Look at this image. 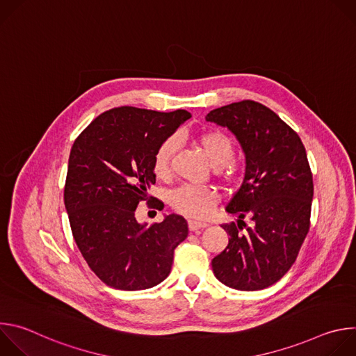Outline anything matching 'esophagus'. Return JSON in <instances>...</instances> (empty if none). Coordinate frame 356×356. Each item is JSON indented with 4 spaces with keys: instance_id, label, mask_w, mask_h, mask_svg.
Instances as JSON below:
<instances>
[{
    "instance_id": "34e87169",
    "label": "esophagus",
    "mask_w": 356,
    "mask_h": 356,
    "mask_svg": "<svg viewBox=\"0 0 356 356\" xmlns=\"http://www.w3.org/2000/svg\"><path fill=\"white\" fill-rule=\"evenodd\" d=\"M209 224L206 222H198V221H194V220H188V229L190 231H198V229H202V228H207Z\"/></svg>"
}]
</instances>
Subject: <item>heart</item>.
I'll use <instances>...</instances> for the list:
<instances>
[{"label":"heart","instance_id":"1","mask_svg":"<svg viewBox=\"0 0 356 356\" xmlns=\"http://www.w3.org/2000/svg\"><path fill=\"white\" fill-rule=\"evenodd\" d=\"M197 142L209 156L217 173L227 177L235 175V168L232 166L235 146L225 134L220 131H206L198 135ZM177 146L179 139L176 136H170L159 145L154 158V170L156 176L168 177L170 175ZM218 200V193L206 186L183 184L170 194V204L173 209L193 218L209 217L213 209L217 206Z\"/></svg>","mask_w":356,"mask_h":356}]
</instances>
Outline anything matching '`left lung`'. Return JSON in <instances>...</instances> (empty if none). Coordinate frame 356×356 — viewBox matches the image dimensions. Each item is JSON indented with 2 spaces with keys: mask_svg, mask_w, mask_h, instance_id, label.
Returning <instances> with one entry per match:
<instances>
[{
  "mask_svg": "<svg viewBox=\"0 0 356 356\" xmlns=\"http://www.w3.org/2000/svg\"><path fill=\"white\" fill-rule=\"evenodd\" d=\"M206 120L228 128L245 155L242 184L225 207L238 220L222 225L228 245L213 259V272L236 290L266 289L296 262L310 228L314 187L306 149L277 114L255 101L216 108Z\"/></svg>",
  "mask_w": 356,
  "mask_h": 356,
  "instance_id": "8db88e82",
  "label": "left lung"
}]
</instances>
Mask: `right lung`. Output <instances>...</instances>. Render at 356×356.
I'll return each mask as SVG.
<instances>
[{"instance_id": "1", "label": "right lung", "mask_w": 356, "mask_h": 356, "mask_svg": "<svg viewBox=\"0 0 356 356\" xmlns=\"http://www.w3.org/2000/svg\"><path fill=\"white\" fill-rule=\"evenodd\" d=\"M191 114L120 107L98 115L74 140L65 186L73 238L90 269L107 286L143 290L163 282L176 246L188 235L177 214L147 227L135 218L155 183L159 145ZM156 209L163 204L156 200Z\"/></svg>"}]
</instances>
